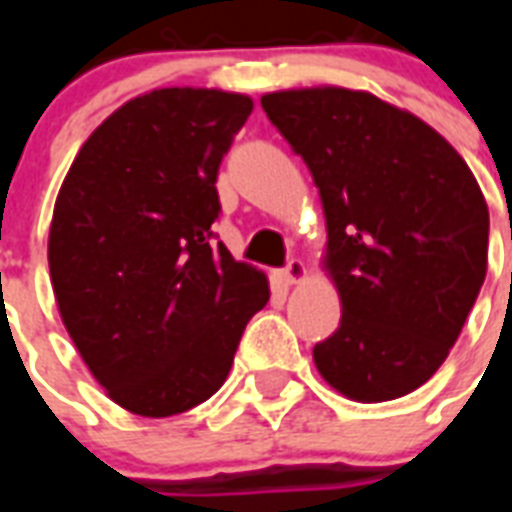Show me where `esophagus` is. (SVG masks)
Segmentation results:
<instances>
[{
  "label": "esophagus",
  "instance_id": "1",
  "mask_svg": "<svg viewBox=\"0 0 512 512\" xmlns=\"http://www.w3.org/2000/svg\"><path fill=\"white\" fill-rule=\"evenodd\" d=\"M305 263L303 260H297V257H292L287 263V268H281L279 271V279L284 281V284H297V281L305 279Z\"/></svg>",
  "mask_w": 512,
  "mask_h": 512
}]
</instances>
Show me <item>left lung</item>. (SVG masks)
Wrapping results in <instances>:
<instances>
[{
	"mask_svg": "<svg viewBox=\"0 0 512 512\" xmlns=\"http://www.w3.org/2000/svg\"><path fill=\"white\" fill-rule=\"evenodd\" d=\"M271 124L303 156L327 217L324 268L340 327L313 361L342 396L380 404L446 361L486 279L489 207L433 127L345 87L268 92Z\"/></svg>",
	"mask_w": 512,
	"mask_h": 512,
	"instance_id": "8db88e82",
	"label": "left lung"
}]
</instances>
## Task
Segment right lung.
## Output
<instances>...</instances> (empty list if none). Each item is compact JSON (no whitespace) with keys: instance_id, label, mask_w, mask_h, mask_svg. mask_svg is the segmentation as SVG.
Wrapping results in <instances>:
<instances>
[{"instance_id":"1","label":"right lung","mask_w":512,"mask_h":512,"mask_svg":"<svg viewBox=\"0 0 512 512\" xmlns=\"http://www.w3.org/2000/svg\"><path fill=\"white\" fill-rule=\"evenodd\" d=\"M249 114L239 92H146L60 185L47 244L60 319L108 398L140 417L207 401L271 297L263 271L212 241L217 170Z\"/></svg>"}]
</instances>
